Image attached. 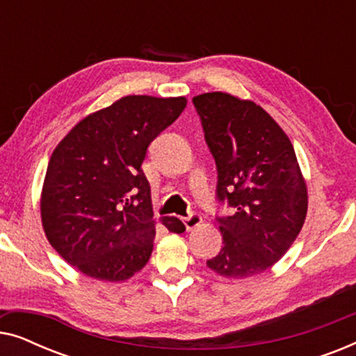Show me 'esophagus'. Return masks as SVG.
I'll return each instance as SVG.
<instances>
[{
    "label": "esophagus",
    "instance_id": "34e87169",
    "mask_svg": "<svg viewBox=\"0 0 356 356\" xmlns=\"http://www.w3.org/2000/svg\"><path fill=\"white\" fill-rule=\"evenodd\" d=\"M183 223H184V227H186V230H193V228L201 225L202 217L199 216V213H191V216L183 218Z\"/></svg>",
    "mask_w": 356,
    "mask_h": 356
}]
</instances>
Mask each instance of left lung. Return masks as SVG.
Returning <instances> with one entry per match:
<instances>
[{
	"label": "left lung",
	"mask_w": 356,
	"mask_h": 356,
	"mask_svg": "<svg viewBox=\"0 0 356 356\" xmlns=\"http://www.w3.org/2000/svg\"><path fill=\"white\" fill-rule=\"evenodd\" d=\"M217 165V197L235 207L218 218L223 246L207 261L225 279L270 269L289 251L308 212V188L289 136L267 111L227 92L193 99Z\"/></svg>",
	"instance_id": "1"
}]
</instances>
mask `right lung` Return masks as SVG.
Wrapping results in <instances>:
<instances>
[{"instance_id":"add662e5","label":"right lung","mask_w":356,"mask_h":356,"mask_svg":"<svg viewBox=\"0 0 356 356\" xmlns=\"http://www.w3.org/2000/svg\"><path fill=\"white\" fill-rule=\"evenodd\" d=\"M186 97L126 95L81 120L53 150L40 194L47 240L87 277L124 282L154 250L149 144L181 115ZM159 222L186 230L177 217Z\"/></svg>"}]
</instances>
